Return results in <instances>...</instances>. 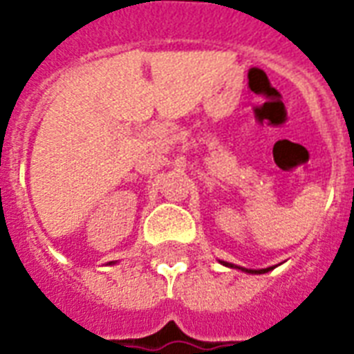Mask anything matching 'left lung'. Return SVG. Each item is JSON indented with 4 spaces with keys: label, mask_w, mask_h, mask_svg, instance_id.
<instances>
[{
    "label": "left lung",
    "mask_w": 354,
    "mask_h": 354,
    "mask_svg": "<svg viewBox=\"0 0 354 354\" xmlns=\"http://www.w3.org/2000/svg\"><path fill=\"white\" fill-rule=\"evenodd\" d=\"M222 264H226V266H232V268H233V264H230V263H224V261H222ZM242 270H244V272H248V274H266V272H270V270H272V268H263V270L242 268Z\"/></svg>",
    "instance_id": "left-lung-1"
}]
</instances>
